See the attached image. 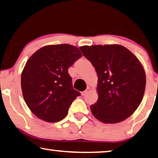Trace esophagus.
I'll return each instance as SVG.
<instances>
[{"mask_svg":"<svg viewBox=\"0 0 158 158\" xmlns=\"http://www.w3.org/2000/svg\"><path fill=\"white\" fill-rule=\"evenodd\" d=\"M89 91H90V87H89V86H88V87L86 88V90H84V92H81V95H85V94H86L89 92Z\"/></svg>","mask_w":158,"mask_h":158,"instance_id":"1","label":"esophagus"}]
</instances>
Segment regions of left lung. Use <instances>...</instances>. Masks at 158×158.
Instances as JSON below:
<instances>
[{"label": "left lung", "instance_id": "left-lung-1", "mask_svg": "<svg viewBox=\"0 0 158 158\" xmlns=\"http://www.w3.org/2000/svg\"><path fill=\"white\" fill-rule=\"evenodd\" d=\"M96 69L98 100L90 106L94 117L106 124L128 118L140 104L146 76L138 59L123 46L94 45L79 47Z\"/></svg>", "mask_w": 158, "mask_h": 158}]
</instances>
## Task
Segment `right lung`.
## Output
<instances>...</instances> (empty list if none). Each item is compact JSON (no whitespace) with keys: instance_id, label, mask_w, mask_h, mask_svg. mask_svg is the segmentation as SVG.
Returning <instances> with one entry per match:
<instances>
[{"instance_id":"obj_1","label":"right lung","mask_w":158,"mask_h":158,"mask_svg":"<svg viewBox=\"0 0 158 158\" xmlns=\"http://www.w3.org/2000/svg\"><path fill=\"white\" fill-rule=\"evenodd\" d=\"M81 56L78 48L64 44L44 46L28 59L21 74L22 92L39 119L56 123L66 116L80 95L73 88L68 69Z\"/></svg>"}]
</instances>
